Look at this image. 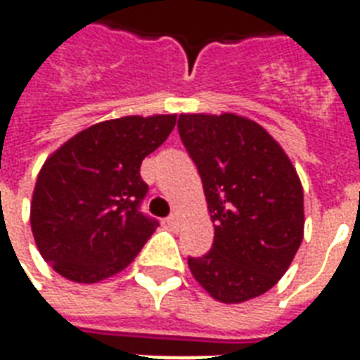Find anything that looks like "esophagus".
Segmentation results:
<instances>
[{
    "mask_svg": "<svg viewBox=\"0 0 360 360\" xmlns=\"http://www.w3.org/2000/svg\"><path fill=\"white\" fill-rule=\"evenodd\" d=\"M165 224H167V227H172V229L179 227V214H172V216H167V218H165Z\"/></svg>",
    "mask_w": 360,
    "mask_h": 360,
    "instance_id": "34e87169",
    "label": "esophagus"
}]
</instances>
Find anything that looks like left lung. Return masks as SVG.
<instances>
[{"mask_svg": "<svg viewBox=\"0 0 360 360\" xmlns=\"http://www.w3.org/2000/svg\"><path fill=\"white\" fill-rule=\"evenodd\" d=\"M177 129L214 221L212 249L188 257V268L221 302L266 293L302 241V187L291 160L258 123L233 113H183Z\"/></svg>", "mask_w": 360, "mask_h": 360, "instance_id": "obj_1", "label": "left lung"}]
</instances>
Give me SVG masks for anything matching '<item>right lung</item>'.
<instances>
[{"label":"right lung","instance_id":"obj_1","mask_svg":"<svg viewBox=\"0 0 360 360\" xmlns=\"http://www.w3.org/2000/svg\"><path fill=\"white\" fill-rule=\"evenodd\" d=\"M175 115L110 119L56 150L38 173L30 226L59 276L96 283L133 262L160 226L141 210L144 158L162 146Z\"/></svg>","mask_w":360,"mask_h":360}]
</instances>
